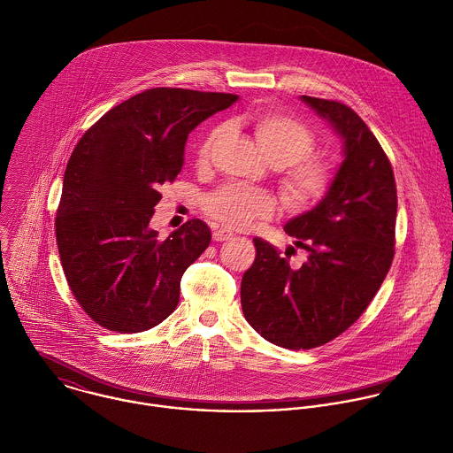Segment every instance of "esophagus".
<instances>
[{"label":"esophagus","instance_id":"obj_1","mask_svg":"<svg viewBox=\"0 0 453 453\" xmlns=\"http://www.w3.org/2000/svg\"><path fill=\"white\" fill-rule=\"evenodd\" d=\"M231 236H233V233L227 231V229H215L213 231V240L215 242H224V240H229Z\"/></svg>","mask_w":453,"mask_h":453}]
</instances>
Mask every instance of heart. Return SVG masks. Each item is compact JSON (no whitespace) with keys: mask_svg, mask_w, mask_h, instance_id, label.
<instances>
[{"mask_svg":"<svg viewBox=\"0 0 453 453\" xmlns=\"http://www.w3.org/2000/svg\"><path fill=\"white\" fill-rule=\"evenodd\" d=\"M256 142L265 158L282 171L280 187L293 206L316 203L330 185V171L314 151V135L300 121L261 112L252 118ZM220 128L211 130L197 148V160L206 162ZM206 211L227 229L249 227L257 219H268L275 211V199L263 190L229 185L206 199Z\"/></svg>","mask_w":453,"mask_h":453,"instance_id":"heart-1","label":"heart"}]
</instances>
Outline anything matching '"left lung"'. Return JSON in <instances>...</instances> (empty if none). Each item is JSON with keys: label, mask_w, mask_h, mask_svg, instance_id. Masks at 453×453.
I'll return each mask as SVG.
<instances>
[{"label": "left lung", "mask_w": 453, "mask_h": 453, "mask_svg": "<svg viewBox=\"0 0 453 453\" xmlns=\"http://www.w3.org/2000/svg\"><path fill=\"white\" fill-rule=\"evenodd\" d=\"M300 100L342 139L344 160L325 197L284 226L309 252L305 263L295 268L254 238L256 259L242 279L245 319L288 349L323 346L364 314L392 266L397 217L394 171L365 121L335 100Z\"/></svg>", "instance_id": "obj_1"}]
</instances>
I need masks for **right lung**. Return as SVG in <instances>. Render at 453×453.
<instances>
[{"label":"right lung","mask_w":453,"mask_h":453,"mask_svg":"<svg viewBox=\"0 0 453 453\" xmlns=\"http://www.w3.org/2000/svg\"><path fill=\"white\" fill-rule=\"evenodd\" d=\"M236 100L151 88L107 111L77 142L65 169L56 242L70 291L100 326L137 334L176 309L181 277L211 231L192 219L162 238L150 227L158 188L180 174L188 134Z\"/></svg>","instance_id":"right-lung-1"}]
</instances>
